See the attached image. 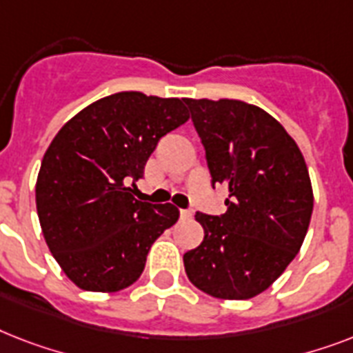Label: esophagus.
Masks as SVG:
<instances>
[{"label": "esophagus", "instance_id": "obj_1", "mask_svg": "<svg viewBox=\"0 0 353 353\" xmlns=\"http://www.w3.org/2000/svg\"><path fill=\"white\" fill-rule=\"evenodd\" d=\"M179 214H181V218H185V220H188V218H192V210L190 209H181L179 210Z\"/></svg>", "mask_w": 353, "mask_h": 353}]
</instances>
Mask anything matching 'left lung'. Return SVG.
<instances>
[{
    "label": "left lung",
    "mask_w": 353,
    "mask_h": 353,
    "mask_svg": "<svg viewBox=\"0 0 353 353\" xmlns=\"http://www.w3.org/2000/svg\"><path fill=\"white\" fill-rule=\"evenodd\" d=\"M227 212H196L201 245L183 254L188 280L207 295L245 301L265 291L301 251L313 188L301 148L262 108L232 99H185Z\"/></svg>",
    "instance_id": "1"
}]
</instances>
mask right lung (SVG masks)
<instances>
[{
    "instance_id": "obj_1",
    "label": "right lung",
    "mask_w": 353,
    "mask_h": 353,
    "mask_svg": "<svg viewBox=\"0 0 353 353\" xmlns=\"http://www.w3.org/2000/svg\"><path fill=\"white\" fill-rule=\"evenodd\" d=\"M179 99L122 91L93 102L54 135L36 179L52 256L80 290L113 293L141 276L150 247L179 218L133 198L159 139L188 121Z\"/></svg>"
}]
</instances>
